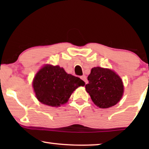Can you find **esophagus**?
I'll return each mask as SVG.
<instances>
[{"instance_id": "1", "label": "esophagus", "mask_w": 149, "mask_h": 149, "mask_svg": "<svg viewBox=\"0 0 149 149\" xmlns=\"http://www.w3.org/2000/svg\"><path fill=\"white\" fill-rule=\"evenodd\" d=\"M81 79H82V80L84 81V82L85 83H87V79H86V77L85 76V75H83V76H82V77H81Z\"/></svg>"}]
</instances>
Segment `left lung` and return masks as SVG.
I'll return each mask as SVG.
<instances>
[{"mask_svg":"<svg viewBox=\"0 0 149 149\" xmlns=\"http://www.w3.org/2000/svg\"><path fill=\"white\" fill-rule=\"evenodd\" d=\"M86 91L95 105L107 109L115 105L122 97L123 85L121 78L113 70L95 67L87 77Z\"/></svg>","mask_w":149,"mask_h":149,"instance_id":"obj_1","label":"left lung"}]
</instances>
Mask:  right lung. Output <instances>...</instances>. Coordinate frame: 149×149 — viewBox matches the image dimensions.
<instances>
[{
    "instance_id": "1",
    "label": "right lung",
    "mask_w": 149,
    "mask_h": 149,
    "mask_svg": "<svg viewBox=\"0 0 149 149\" xmlns=\"http://www.w3.org/2000/svg\"><path fill=\"white\" fill-rule=\"evenodd\" d=\"M85 82L79 77L67 74L59 66L46 65L33 80L36 96L40 102L50 107H59L68 101L72 93Z\"/></svg>"
}]
</instances>
